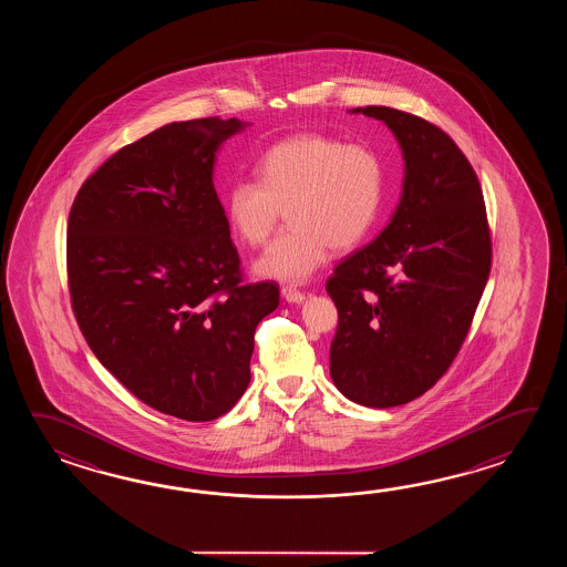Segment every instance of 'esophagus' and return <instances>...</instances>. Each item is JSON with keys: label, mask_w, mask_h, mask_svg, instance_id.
I'll return each instance as SVG.
<instances>
[{"label": "esophagus", "mask_w": 567, "mask_h": 567, "mask_svg": "<svg viewBox=\"0 0 567 567\" xmlns=\"http://www.w3.org/2000/svg\"><path fill=\"white\" fill-rule=\"evenodd\" d=\"M281 296H284V300L289 301V303H301V301L306 300V296L301 293L300 289L291 288V286L281 288Z\"/></svg>", "instance_id": "esophagus-1"}]
</instances>
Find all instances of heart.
I'll list each match as a JSON object with an SVG mask.
<instances>
[{"mask_svg":"<svg viewBox=\"0 0 567 567\" xmlns=\"http://www.w3.org/2000/svg\"><path fill=\"white\" fill-rule=\"evenodd\" d=\"M259 181L237 178L225 196L230 229L249 247L266 243L286 206L289 227L255 261V274L303 284L330 247L347 251L373 227L385 194V166L369 145L300 133L271 145Z\"/></svg>","mask_w":567,"mask_h":567,"instance_id":"b5f03b06","label":"heart"}]
</instances>
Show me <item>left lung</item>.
<instances>
[{
    "mask_svg": "<svg viewBox=\"0 0 567 567\" xmlns=\"http://www.w3.org/2000/svg\"><path fill=\"white\" fill-rule=\"evenodd\" d=\"M350 113L385 123L405 176L389 225L326 284L338 310L330 377L350 401L386 410L423 395L458 354L491 274V233L478 178L447 133L399 109Z\"/></svg>",
    "mask_w": 567,
    "mask_h": 567,
    "instance_id": "obj_1",
    "label": "left lung"
}]
</instances>
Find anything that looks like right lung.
Listing matches in <instances>:
<instances>
[{"label":"right lung","mask_w":567,"mask_h":567,"mask_svg":"<svg viewBox=\"0 0 567 567\" xmlns=\"http://www.w3.org/2000/svg\"><path fill=\"white\" fill-rule=\"evenodd\" d=\"M249 123L174 121L96 169L74 198L66 267L86 344L145 405L217 420L251 381L255 328L274 281L241 284L213 172Z\"/></svg>","instance_id":"1"}]
</instances>
